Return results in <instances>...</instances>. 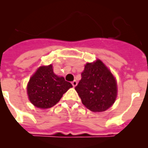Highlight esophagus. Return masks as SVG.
<instances>
[{"mask_svg": "<svg viewBox=\"0 0 148 148\" xmlns=\"http://www.w3.org/2000/svg\"><path fill=\"white\" fill-rule=\"evenodd\" d=\"M72 84H73V87H75V86L77 85V82H76V81H75H75H73V82H72Z\"/></svg>", "mask_w": 148, "mask_h": 148, "instance_id": "1", "label": "esophagus"}]
</instances>
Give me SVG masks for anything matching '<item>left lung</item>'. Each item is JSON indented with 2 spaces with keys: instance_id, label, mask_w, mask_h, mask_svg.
<instances>
[{
  "instance_id": "left-lung-1",
  "label": "left lung",
  "mask_w": 148,
  "mask_h": 148,
  "mask_svg": "<svg viewBox=\"0 0 148 148\" xmlns=\"http://www.w3.org/2000/svg\"><path fill=\"white\" fill-rule=\"evenodd\" d=\"M75 89L84 105L94 112L110 108L117 95L115 78L100 60L85 65L82 79Z\"/></svg>"
}]
</instances>
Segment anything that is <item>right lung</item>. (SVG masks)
Segmentation results:
<instances>
[{"instance_id": "right-lung-1", "label": "right lung", "mask_w": 148, "mask_h": 148, "mask_svg": "<svg viewBox=\"0 0 148 148\" xmlns=\"http://www.w3.org/2000/svg\"><path fill=\"white\" fill-rule=\"evenodd\" d=\"M73 87L64 77L53 73V66H40L31 77L27 93L32 104L39 108H52L59 101L63 94Z\"/></svg>"}]
</instances>
